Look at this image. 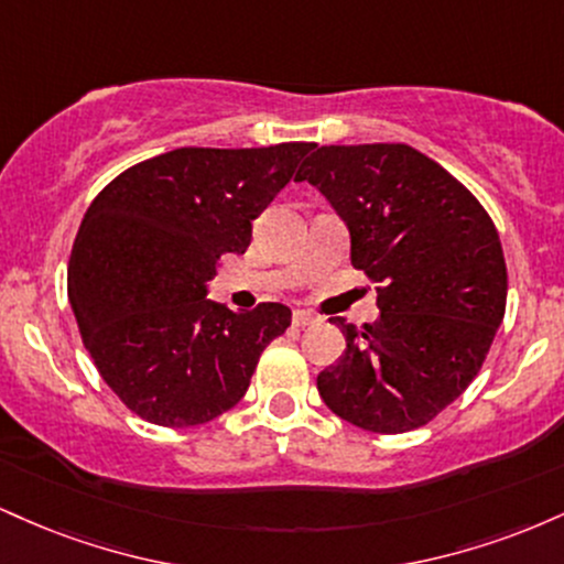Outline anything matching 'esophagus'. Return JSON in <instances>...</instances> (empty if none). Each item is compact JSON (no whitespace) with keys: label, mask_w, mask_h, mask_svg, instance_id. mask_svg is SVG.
<instances>
[{"label":"esophagus","mask_w":564,"mask_h":564,"mask_svg":"<svg viewBox=\"0 0 564 564\" xmlns=\"http://www.w3.org/2000/svg\"><path fill=\"white\" fill-rule=\"evenodd\" d=\"M294 326H300V328H304V326H313V323H318V315H313L310 313V310H294Z\"/></svg>","instance_id":"esophagus-1"}]
</instances>
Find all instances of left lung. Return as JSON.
<instances>
[{"label":"left lung","mask_w":564,"mask_h":564,"mask_svg":"<svg viewBox=\"0 0 564 564\" xmlns=\"http://www.w3.org/2000/svg\"><path fill=\"white\" fill-rule=\"evenodd\" d=\"M296 180L349 228V260L377 286L379 321L334 318L347 349L318 373L339 419L400 435L430 424L480 373L507 310L498 230L471 193L403 142L323 145Z\"/></svg>","instance_id":"1"}]
</instances>
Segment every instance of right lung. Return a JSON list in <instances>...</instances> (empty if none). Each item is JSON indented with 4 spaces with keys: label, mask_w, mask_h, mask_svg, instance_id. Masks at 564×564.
<instances>
[{
    "label": "right lung",
    "mask_w": 564,
    "mask_h": 564,
    "mask_svg": "<svg viewBox=\"0 0 564 564\" xmlns=\"http://www.w3.org/2000/svg\"><path fill=\"white\" fill-rule=\"evenodd\" d=\"M313 142L177 148L129 166L82 219L68 300L102 381L159 426L230 411L264 347L291 326L286 304L232 313L206 300L223 254H243L254 219Z\"/></svg>",
    "instance_id": "right-lung-1"
}]
</instances>
